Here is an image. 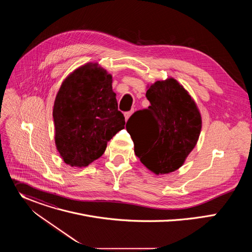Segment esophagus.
<instances>
[{
  "label": "esophagus",
  "instance_id": "obj_1",
  "mask_svg": "<svg viewBox=\"0 0 252 252\" xmlns=\"http://www.w3.org/2000/svg\"><path fill=\"white\" fill-rule=\"evenodd\" d=\"M131 113H132V111H130V112H126V113H125V119H126V121L128 120V118L130 117Z\"/></svg>",
  "mask_w": 252,
  "mask_h": 252
}]
</instances>
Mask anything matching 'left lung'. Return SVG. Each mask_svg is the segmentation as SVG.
<instances>
[{
	"label": "left lung",
	"mask_w": 252,
	"mask_h": 252,
	"mask_svg": "<svg viewBox=\"0 0 252 252\" xmlns=\"http://www.w3.org/2000/svg\"><path fill=\"white\" fill-rule=\"evenodd\" d=\"M148 109L126 122L134 154L150 170L168 173L181 167L193 150L201 117L191 96L174 79L156 82L147 92Z\"/></svg>",
	"instance_id": "obj_1"
}]
</instances>
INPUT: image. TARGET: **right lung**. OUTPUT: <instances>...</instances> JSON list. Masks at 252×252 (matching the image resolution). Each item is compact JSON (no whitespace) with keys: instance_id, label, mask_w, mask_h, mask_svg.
<instances>
[{"instance_id":"1","label":"right lung","mask_w":252,"mask_h":252,"mask_svg":"<svg viewBox=\"0 0 252 252\" xmlns=\"http://www.w3.org/2000/svg\"><path fill=\"white\" fill-rule=\"evenodd\" d=\"M112 76L87 63L62 84L54 103L56 146L63 161L88 166L100 158L106 143L126 121L118 109Z\"/></svg>"}]
</instances>
